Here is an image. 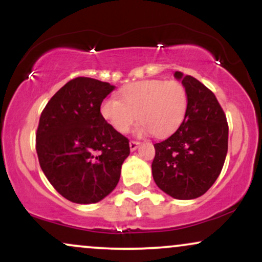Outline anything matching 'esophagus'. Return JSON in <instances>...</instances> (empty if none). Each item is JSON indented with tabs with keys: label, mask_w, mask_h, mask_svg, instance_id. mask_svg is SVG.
Listing matches in <instances>:
<instances>
[{
	"label": "esophagus",
	"mask_w": 262,
	"mask_h": 262,
	"mask_svg": "<svg viewBox=\"0 0 262 262\" xmlns=\"http://www.w3.org/2000/svg\"><path fill=\"white\" fill-rule=\"evenodd\" d=\"M139 145H140V143L137 140H130V143H129V148H130L132 151H134V150L137 149Z\"/></svg>",
	"instance_id": "34e87169"
}]
</instances>
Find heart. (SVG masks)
<instances>
[{
	"mask_svg": "<svg viewBox=\"0 0 262 262\" xmlns=\"http://www.w3.org/2000/svg\"><path fill=\"white\" fill-rule=\"evenodd\" d=\"M121 101L107 98L101 113L114 130L125 134L137 121L141 133L150 132L156 138L172 134L187 113L188 95L176 80H143L129 83L119 93Z\"/></svg>",
	"mask_w": 262,
	"mask_h": 262,
	"instance_id": "obj_1",
	"label": "heart"
}]
</instances>
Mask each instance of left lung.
<instances>
[{"instance_id":"left-lung-1","label":"left lung","mask_w":262,"mask_h":262,"mask_svg":"<svg viewBox=\"0 0 262 262\" xmlns=\"http://www.w3.org/2000/svg\"><path fill=\"white\" fill-rule=\"evenodd\" d=\"M188 95V107L179 129L154 144V181L176 200L206 193L221 175L228 151V122L214 93L189 75L176 71Z\"/></svg>"}]
</instances>
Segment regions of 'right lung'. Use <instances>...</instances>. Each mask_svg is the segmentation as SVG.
Segmentation results:
<instances>
[{"label": "right lung", "mask_w": 262, "mask_h": 262, "mask_svg": "<svg viewBox=\"0 0 262 262\" xmlns=\"http://www.w3.org/2000/svg\"><path fill=\"white\" fill-rule=\"evenodd\" d=\"M114 90L108 82L76 77L50 98L40 114L35 149L44 175L74 203L103 200L116 188L130 148L101 113Z\"/></svg>", "instance_id": "add662e5"}]
</instances>
